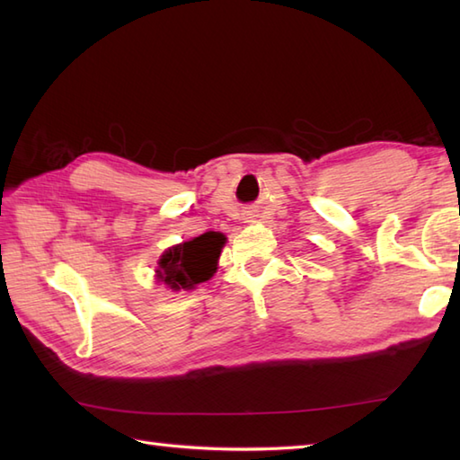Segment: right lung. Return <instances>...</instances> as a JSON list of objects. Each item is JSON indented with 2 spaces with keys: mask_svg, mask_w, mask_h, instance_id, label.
I'll return each instance as SVG.
<instances>
[{
  "mask_svg": "<svg viewBox=\"0 0 460 460\" xmlns=\"http://www.w3.org/2000/svg\"><path fill=\"white\" fill-rule=\"evenodd\" d=\"M223 245L225 235L217 231H207L181 245L171 247L159 259L157 277L175 291L191 289L197 283L211 279L217 269Z\"/></svg>",
  "mask_w": 460,
  "mask_h": 460,
  "instance_id": "obj_1",
  "label": "right lung"
}]
</instances>
